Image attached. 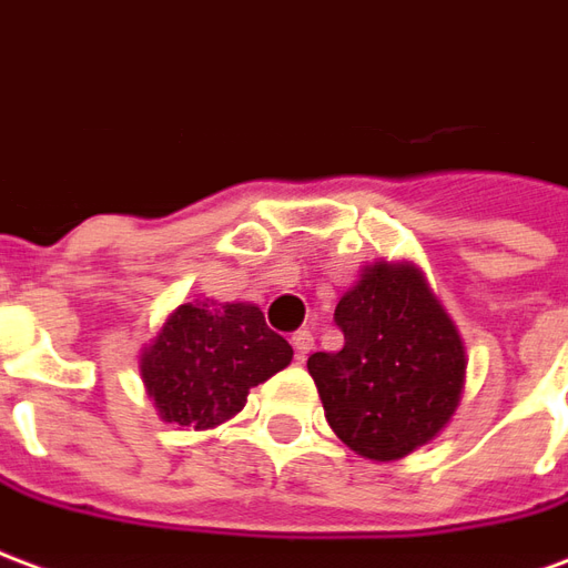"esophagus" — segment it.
I'll return each mask as SVG.
<instances>
[{"instance_id": "obj_1", "label": "esophagus", "mask_w": 568, "mask_h": 568, "mask_svg": "<svg viewBox=\"0 0 568 568\" xmlns=\"http://www.w3.org/2000/svg\"><path fill=\"white\" fill-rule=\"evenodd\" d=\"M290 342H293V347H296V359H300V363H305L314 347V335L308 333V329H296Z\"/></svg>"}]
</instances>
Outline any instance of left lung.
Wrapping results in <instances>:
<instances>
[{
    "label": "left lung",
    "instance_id": "1",
    "mask_svg": "<svg viewBox=\"0 0 568 568\" xmlns=\"http://www.w3.org/2000/svg\"><path fill=\"white\" fill-rule=\"evenodd\" d=\"M345 345L312 354L333 433L375 463L408 457L450 424L466 390V345L415 263L375 260L335 305Z\"/></svg>",
    "mask_w": 568,
    "mask_h": 568
}]
</instances>
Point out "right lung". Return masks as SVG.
<instances>
[{"instance_id": "add662e5", "label": "right lung", "mask_w": 568, "mask_h": 568, "mask_svg": "<svg viewBox=\"0 0 568 568\" xmlns=\"http://www.w3.org/2000/svg\"><path fill=\"white\" fill-rule=\"evenodd\" d=\"M290 359L293 347L268 329L256 305L196 300L165 317L139 354V372L165 424L214 429Z\"/></svg>"}]
</instances>
